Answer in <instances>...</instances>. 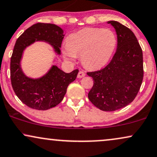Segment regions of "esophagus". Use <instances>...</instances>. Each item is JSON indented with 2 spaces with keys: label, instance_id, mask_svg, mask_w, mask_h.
<instances>
[{
  "label": "esophagus",
  "instance_id": "1",
  "mask_svg": "<svg viewBox=\"0 0 157 157\" xmlns=\"http://www.w3.org/2000/svg\"><path fill=\"white\" fill-rule=\"evenodd\" d=\"M85 76H86V73H85L83 71H79L78 75H77V77H78V78H82V77H83Z\"/></svg>",
  "mask_w": 157,
  "mask_h": 157
}]
</instances>
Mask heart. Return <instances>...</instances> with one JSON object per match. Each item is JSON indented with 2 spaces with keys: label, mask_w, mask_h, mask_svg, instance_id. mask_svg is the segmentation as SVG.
Masks as SVG:
<instances>
[{
  "label": "heart",
  "mask_w": 157,
  "mask_h": 157,
  "mask_svg": "<svg viewBox=\"0 0 157 157\" xmlns=\"http://www.w3.org/2000/svg\"><path fill=\"white\" fill-rule=\"evenodd\" d=\"M116 46L117 37L112 30L86 28L67 38L63 56L69 60L81 56L82 63L86 68L98 69L108 63Z\"/></svg>",
  "instance_id": "1"
}]
</instances>
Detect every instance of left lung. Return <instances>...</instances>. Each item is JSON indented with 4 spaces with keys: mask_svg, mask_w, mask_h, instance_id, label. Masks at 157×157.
<instances>
[{
    "mask_svg": "<svg viewBox=\"0 0 157 157\" xmlns=\"http://www.w3.org/2000/svg\"><path fill=\"white\" fill-rule=\"evenodd\" d=\"M117 34V50L108 65L87 72L94 80L88 99L103 111H115L135 99L143 79V51L129 28L117 21H108Z\"/></svg>",
    "mask_w": 157,
    "mask_h": 157,
    "instance_id": "left-lung-1",
    "label": "left lung"
}]
</instances>
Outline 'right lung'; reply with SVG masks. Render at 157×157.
I'll return each instance as SVG.
<instances>
[{
  "instance_id": "right-lung-1",
  "label": "right lung",
  "mask_w": 157,
  "mask_h": 157,
  "mask_svg": "<svg viewBox=\"0 0 157 157\" xmlns=\"http://www.w3.org/2000/svg\"><path fill=\"white\" fill-rule=\"evenodd\" d=\"M63 36V29L56 25L39 22L25 30L15 43L10 63L12 86L17 97L32 109L46 110L58 105L79 70L66 73L53 65L42 77L31 78L25 75L20 66L23 51L35 41H42L49 43L55 52L60 55Z\"/></svg>"
}]
</instances>
